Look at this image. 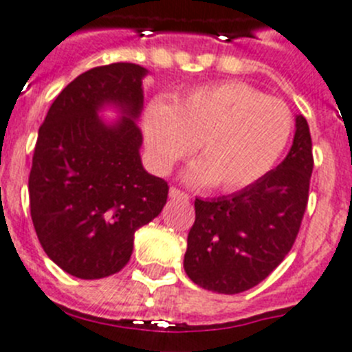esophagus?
<instances>
[{
  "label": "esophagus",
  "mask_w": 352,
  "mask_h": 352,
  "mask_svg": "<svg viewBox=\"0 0 352 352\" xmlns=\"http://www.w3.org/2000/svg\"><path fill=\"white\" fill-rule=\"evenodd\" d=\"M170 196L172 198H180V199H189V195L188 192L180 191L179 188H170Z\"/></svg>",
  "instance_id": "34e87169"
}]
</instances>
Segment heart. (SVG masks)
I'll list each match as a JSON object with an SVG mask.
<instances>
[{
	"mask_svg": "<svg viewBox=\"0 0 352 352\" xmlns=\"http://www.w3.org/2000/svg\"><path fill=\"white\" fill-rule=\"evenodd\" d=\"M293 117L284 101L242 82L199 87L175 105L153 101L144 116L148 160L168 173L199 144L204 160L188 172L195 184L236 191L267 175L284 153Z\"/></svg>",
	"mask_w": 352,
	"mask_h": 352,
	"instance_id": "heart-1",
	"label": "heart"
}]
</instances>
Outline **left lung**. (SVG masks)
Returning a JSON list of instances; mask_svg holds the SVG:
<instances>
[{
    "label": "left lung",
    "instance_id": "8db88e82",
    "mask_svg": "<svg viewBox=\"0 0 352 352\" xmlns=\"http://www.w3.org/2000/svg\"><path fill=\"white\" fill-rule=\"evenodd\" d=\"M312 168L309 124L296 116L293 145L277 168L230 196L196 198L184 256V270L192 283L236 294L265 280L298 235Z\"/></svg>",
    "mask_w": 352,
    "mask_h": 352
}]
</instances>
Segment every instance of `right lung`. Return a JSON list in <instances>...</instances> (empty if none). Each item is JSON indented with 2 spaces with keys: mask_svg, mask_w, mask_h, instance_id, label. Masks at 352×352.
Returning <instances> with one entry per match:
<instances>
[{
  "mask_svg": "<svg viewBox=\"0 0 352 352\" xmlns=\"http://www.w3.org/2000/svg\"><path fill=\"white\" fill-rule=\"evenodd\" d=\"M147 69L112 63L78 75L58 94L38 129L30 172V208L38 240L58 267L78 278H103L128 265L135 231L168 198V182L142 166ZM116 104L123 119L97 112Z\"/></svg>",
  "mask_w": 352,
  "mask_h": 352,
  "instance_id": "add662e5",
  "label": "right lung"
}]
</instances>
